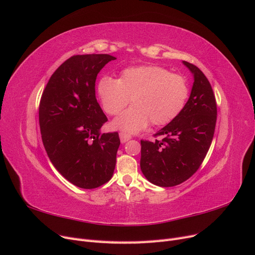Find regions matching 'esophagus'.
I'll return each instance as SVG.
<instances>
[{
  "label": "esophagus",
  "instance_id": "1",
  "mask_svg": "<svg viewBox=\"0 0 255 255\" xmlns=\"http://www.w3.org/2000/svg\"><path fill=\"white\" fill-rule=\"evenodd\" d=\"M119 137H120V141L122 142V143H125V142H127V141H128L130 138V135H128V134H127V133H120L119 134Z\"/></svg>",
  "mask_w": 255,
  "mask_h": 255
}]
</instances>
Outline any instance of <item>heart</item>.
<instances>
[{
    "instance_id": "b5f03b06",
    "label": "heart",
    "mask_w": 255,
    "mask_h": 255,
    "mask_svg": "<svg viewBox=\"0 0 255 255\" xmlns=\"http://www.w3.org/2000/svg\"><path fill=\"white\" fill-rule=\"evenodd\" d=\"M103 110L117 115L128 104L133 106L113 121V127L137 133L149 126H165L179 115L189 96L187 80L159 66L127 68L119 80L105 75L98 83Z\"/></svg>"
}]
</instances>
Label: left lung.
<instances>
[{
  "mask_svg": "<svg viewBox=\"0 0 255 255\" xmlns=\"http://www.w3.org/2000/svg\"><path fill=\"white\" fill-rule=\"evenodd\" d=\"M194 76L183 111L155 134L161 140H141L140 169L160 187L179 185L194 174L210 149L217 120V105L210 82L195 65L183 61Z\"/></svg>",
  "mask_w": 255,
  "mask_h": 255,
  "instance_id": "left-lung-1",
  "label": "left lung"
}]
</instances>
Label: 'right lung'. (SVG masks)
<instances>
[{"instance_id":"1","label":"right lung","mask_w":255,"mask_h":255,"mask_svg":"<svg viewBox=\"0 0 255 255\" xmlns=\"http://www.w3.org/2000/svg\"><path fill=\"white\" fill-rule=\"evenodd\" d=\"M116 57L109 54L75 55L52 74L39 105L44 149L66 180L84 189L109 182L116 166L119 135L101 134L107 121L96 99V80Z\"/></svg>"}]
</instances>
